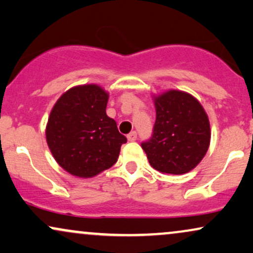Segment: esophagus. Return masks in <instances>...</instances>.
<instances>
[{
	"label": "esophagus",
	"mask_w": 253,
	"mask_h": 253,
	"mask_svg": "<svg viewBox=\"0 0 253 253\" xmlns=\"http://www.w3.org/2000/svg\"><path fill=\"white\" fill-rule=\"evenodd\" d=\"M127 139H128V141H135V140L137 139V134L136 132H130L128 135H127Z\"/></svg>",
	"instance_id": "1"
}]
</instances>
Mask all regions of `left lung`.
Listing matches in <instances>:
<instances>
[{
  "mask_svg": "<svg viewBox=\"0 0 253 253\" xmlns=\"http://www.w3.org/2000/svg\"><path fill=\"white\" fill-rule=\"evenodd\" d=\"M153 134L141 143L149 164L166 174L190 171L204 158L210 143V124L193 95L171 91L155 98Z\"/></svg>",
  "mask_w": 253,
  "mask_h": 253,
  "instance_id": "8db88e82",
  "label": "left lung"
}]
</instances>
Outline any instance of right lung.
I'll use <instances>...</instances> for the list:
<instances>
[{"mask_svg":"<svg viewBox=\"0 0 253 253\" xmlns=\"http://www.w3.org/2000/svg\"><path fill=\"white\" fill-rule=\"evenodd\" d=\"M108 94L98 85L65 92L51 111L47 146L60 167L78 177H92L118 161L127 142L117 123L107 117Z\"/></svg>","mask_w":253,"mask_h":253,"instance_id":"obj_1","label":"right lung"}]
</instances>
